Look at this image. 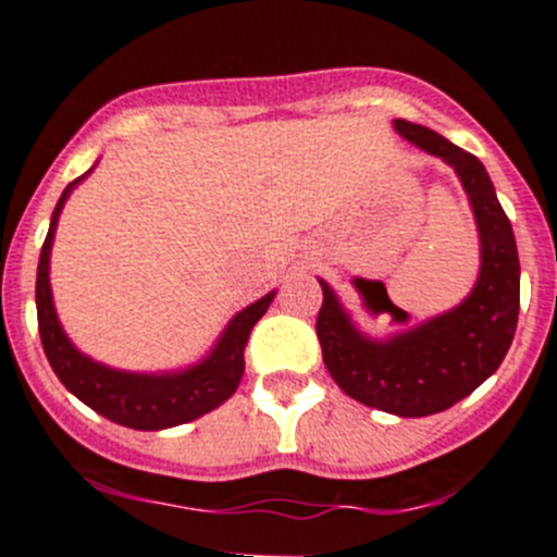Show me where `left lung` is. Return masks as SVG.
Segmentation results:
<instances>
[{"label": "left lung", "instance_id": "1", "mask_svg": "<svg viewBox=\"0 0 557 557\" xmlns=\"http://www.w3.org/2000/svg\"><path fill=\"white\" fill-rule=\"evenodd\" d=\"M393 126L459 175L481 236L475 288L448 313L376 341L357 330L335 290L319 280L324 302L315 335L326 371L346 396L398 418H425L454 407L500 368L519 319V255L511 222L481 161L418 123L393 121ZM387 313L396 324L407 321L393 302Z\"/></svg>", "mask_w": 557, "mask_h": 557}]
</instances>
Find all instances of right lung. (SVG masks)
Segmentation results:
<instances>
[{
	"instance_id": "1",
	"label": "right lung",
	"mask_w": 557,
	"mask_h": 557,
	"mask_svg": "<svg viewBox=\"0 0 557 557\" xmlns=\"http://www.w3.org/2000/svg\"><path fill=\"white\" fill-rule=\"evenodd\" d=\"M90 173V170H87ZM76 181L65 186L62 197L57 200L54 214H51L49 233H46L44 249H40L38 263V283H35V305H38V330L40 343H44L46 360L54 368L57 379L65 384L82 404L96 409L112 423L128 425L137 431H159L170 429V425L189 423L200 414L211 412L220 404L236 393L238 382L244 373V346L249 341L252 326L261 321L269 305L274 299L272 294L261 296L258 302L244 308L231 319L225 326L222 337L211 349L206 360L197 366L186 368V371L175 373H128L114 371V368L101 366V362L90 360L82 355L74 343L67 341L62 332L60 319H57L54 302H51V283H49V255L51 242H54L57 220L65 206L67 195L74 191Z\"/></svg>"
}]
</instances>
